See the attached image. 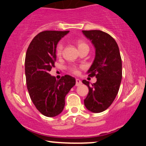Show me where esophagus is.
<instances>
[{"label":"esophagus","instance_id":"34e87169","mask_svg":"<svg viewBox=\"0 0 146 146\" xmlns=\"http://www.w3.org/2000/svg\"><path fill=\"white\" fill-rule=\"evenodd\" d=\"M81 84H82L81 80H80V79H78V78H76V86H80Z\"/></svg>","mask_w":146,"mask_h":146}]
</instances>
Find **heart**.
Segmentation results:
<instances>
[{
	"mask_svg": "<svg viewBox=\"0 0 146 146\" xmlns=\"http://www.w3.org/2000/svg\"><path fill=\"white\" fill-rule=\"evenodd\" d=\"M87 46L85 43H84L83 42H78V48L80 47H82V46ZM62 50H63V45L61 44H59L56 46V54L57 56H60L61 54V53H62ZM70 70L72 72L74 73V74H77L78 73V68L76 66H72V67H70Z\"/></svg>",
	"mask_w": 146,
	"mask_h": 146,
	"instance_id": "1",
	"label": "heart"
}]
</instances>
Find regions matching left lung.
<instances>
[{"label": "left lung", "mask_w": 146, "mask_h": 146, "mask_svg": "<svg viewBox=\"0 0 146 146\" xmlns=\"http://www.w3.org/2000/svg\"><path fill=\"white\" fill-rule=\"evenodd\" d=\"M82 32L96 49L95 59L87 73L97 78L91 86L90 82L83 80L89 88L84 104L89 111L100 113L110 107L119 91L122 77L120 52L117 42L107 33L99 30Z\"/></svg>", "instance_id": "obj_1"}]
</instances>
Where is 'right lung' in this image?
Instances as JSON below:
<instances>
[{
	"label": "right lung",
	"mask_w": 146,
	"mask_h": 146,
	"mask_svg": "<svg viewBox=\"0 0 146 146\" xmlns=\"http://www.w3.org/2000/svg\"><path fill=\"white\" fill-rule=\"evenodd\" d=\"M69 33L45 31L33 39L25 57V75L27 90L34 105L46 117L61 113L65 106V98L76 84V80L65 75L56 80L49 72L54 67L58 42Z\"/></svg>",
	"instance_id": "right-lung-1"
}]
</instances>
